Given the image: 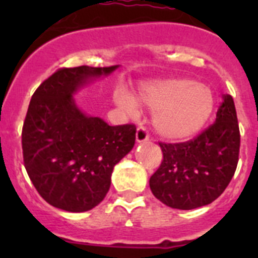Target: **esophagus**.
Instances as JSON below:
<instances>
[{
    "mask_svg": "<svg viewBox=\"0 0 258 258\" xmlns=\"http://www.w3.org/2000/svg\"><path fill=\"white\" fill-rule=\"evenodd\" d=\"M136 140H137V142H138V143L146 142V141L150 140V134H149V132H147V129H146L145 126H140L138 129H137Z\"/></svg>",
    "mask_w": 258,
    "mask_h": 258,
    "instance_id": "1",
    "label": "esophagus"
}]
</instances>
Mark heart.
I'll list each match as a JSON object with an SVG mask.
<instances>
[{
	"mask_svg": "<svg viewBox=\"0 0 258 258\" xmlns=\"http://www.w3.org/2000/svg\"><path fill=\"white\" fill-rule=\"evenodd\" d=\"M137 101L155 111V131L169 141H183L195 136L211 117L214 97L211 89L191 79H166L147 84L140 90ZM120 108L127 112L138 111L132 97L120 93L115 97Z\"/></svg>",
	"mask_w": 258,
	"mask_h": 258,
	"instance_id": "b5f03b06",
	"label": "heart"
}]
</instances>
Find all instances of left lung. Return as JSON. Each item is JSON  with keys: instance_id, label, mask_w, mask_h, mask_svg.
Listing matches in <instances>:
<instances>
[{"instance_id": "obj_1", "label": "left lung", "mask_w": 258, "mask_h": 258, "mask_svg": "<svg viewBox=\"0 0 258 258\" xmlns=\"http://www.w3.org/2000/svg\"><path fill=\"white\" fill-rule=\"evenodd\" d=\"M216 121L194 140L159 142L160 166L150 178L156 199L175 209L208 206L229 186L236 170L240 132L231 95H223Z\"/></svg>"}]
</instances>
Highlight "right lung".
<instances>
[{
    "label": "right lung",
    "mask_w": 258,
    "mask_h": 258,
    "mask_svg": "<svg viewBox=\"0 0 258 258\" xmlns=\"http://www.w3.org/2000/svg\"><path fill=\"white\" fill-rule=\"evenodd\" d=\"M59 68L32 95L22 131L24 166L50 206L85 212L104 199L113 166L131 152L136 125L111 126L80 111L74 94L117 68Z\"/></svg>",
    "instance_id": "right-lung-1"
}]
</instances>
